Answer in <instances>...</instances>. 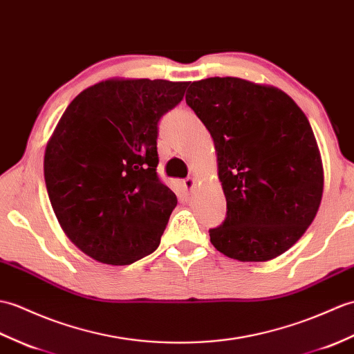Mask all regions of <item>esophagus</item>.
<instances>
[{
  "mask_svg": "<svg viewBox=\"0 0 354 354\" xmlns=\"http://www.w3.org/2000/svg\"><path fill=\"white\" fill-rule=\"evenodd\" d=\"M184 187L187 188L188 192H193V190H194V187H196V180H194V178H187V179L184 180Z\"/></svg>",
  "mask_w": 354,
  "mask_h": 354,
  "instance_id": "1",
  "label": "esophagus"
}]
</instances>
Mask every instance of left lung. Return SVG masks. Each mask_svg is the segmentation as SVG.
I'll return each instance as SVG.
<instances>
[{"label":"left lung","mask_w":354,"mask_h":354,"mask_svg":"<svg viewBox=\"0 0 354 354\" xmlns=\"http://www.w3.org/2000/svg\"><path fill=\"white\" fill-rule=\"evenodd\" d=\"M187 104L212 137L226 197L211 244L241 262H266L314 221L324 170L305 113L281 88L236 77L193 81Z\"/></svg>","instance_id":"1"}]
</instances>
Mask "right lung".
Instances as JSON below:
<instances>
[{"label":"right lung","instance_id":"add662e5","mask_svg":"<svg viewBox=\"0 0 354 354\" xmlns=\"http://www.w3.org/2000/svg\"><path fill=\"white\" fill-rule=\"evenodd\" d=\"M187 81L109 78L84 88L49 137L44 174L64 235L87 257L129 266L160 245L178 199L157 176L158 120Z\"/></svg>","mask_w":354,"mask_h":354}]
</instances>
